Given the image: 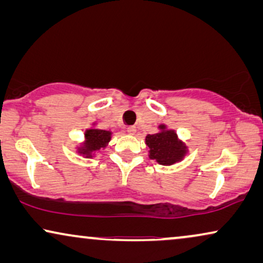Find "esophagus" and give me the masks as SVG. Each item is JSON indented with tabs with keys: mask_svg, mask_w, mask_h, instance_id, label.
Listing matches in <instances>:
<instances>
[{
	"mask_svg": "<svg viewBox=\"0 0 263 263\" xmlns=\"http://www.w3.org/2000/svg\"><path fill=\"white\" fill-rule=\"evenodd\" d=\"M127 133L129 135H134L136 133V128L134 127V125H130V127L127 128Z\"/></svg>",
	"mask_w": 263,
	"mask_h": 263,
	"instance_id": "obj_1",
	"label": "esophagus"
}]
</instances>
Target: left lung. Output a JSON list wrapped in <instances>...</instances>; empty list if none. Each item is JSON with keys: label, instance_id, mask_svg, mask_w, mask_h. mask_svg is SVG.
Returning <instances> with one entry per match:
<instances>
[{"label": "left lung", "instance_id": "left-lung-1", "mask_svg": "<svg viewBox=\"0 0 263 263\" xmlns=\"http://www.w3.org/2000/svg\"><path fill=\"white\" fill-rule=\"evenodd\" d=\"M145 143L148 147L149 159L164 166L181 163L189 153V146L178 138L175 129L166 124L158 125V132L147 135Z\"/></svg>", "mask_w": 263, "mask_h": 263}]
</instances>
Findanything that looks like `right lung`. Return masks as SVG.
I'll return each instance as SVG.
<instances>
[{
  "label": "right lung",
  "mask_w": 263,
  "mask_h": 263,
  "mask_svg": "<svg viewBox=\"0 0 263 263\" xmlns=\"http://www.w3.org/2000/svg\"><path fill=\"white\" fill-rule=\"evenodd\" d=\"M97 125H98V123L93 122L89 125V128L85 129L84 140L74 147L75 152L79 156L92 159V158H96L103 149H105L109 146V142L112 139V133L110 130L99 129Z\"/></svg>",
  "instance_id": "right-lung-1"
}]
</instances>
